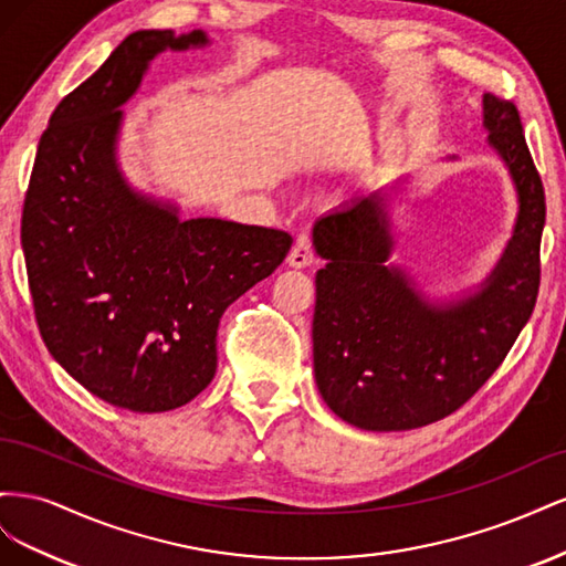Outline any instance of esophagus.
Returning <instances> with one entry per match:
<instances>
[{
  "mask_svg": "<svg viewBox=\"0 0 566 566\" xmlns=\"http://www.w3.org/2000/svg\"><path fill=\"white\" fill-rule=\"evenodd\" d=\"M287 264L293 269H306V266L314 264V248H312L310 235H306V233L297 235L293 250H290V254H287Z\"/></svg>",
  "mask_w": 566,
  "mask_h": 566,
  "instance_id": "1",
  "label": "esophagus"
}]
</instances>
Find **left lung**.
I'll list each match as a JSON object with an SVG mask.
<instances>
[{
    "label": "left lung",
    "mask_w": 566,
    "mask_h": 566,
    "mask_svg": "<svg viewBox=\"0 0 566 566\" xmlns=\"http://www.w3.org/2000/svg\"><path fill=\"white\" fill-rule=\"evenodd\" d=\"M484 129L515 184L517 219L501 260L468 295L432 302L394 264L391 193L323 214L314 250V375L337 418L403 432L451 416L503 364L534 312L545 193L515 104L484 94Z\"/></svg>",
    "instance_id": "1"
}]
</instances>
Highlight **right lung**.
Returning a JSON list of instances; mask_svg holds the SVG:
<instances>
[{"label":"right lung","mask_w":566,"mask_h":566,"mask_svg":"<svg viewBox=\"0 0 566 566\" xmlns=\"http://www.w3.org/2000/svg\"><path fill=\"white\" fill-rule=\"evenodd\" d=\"M202 30H139L67 94L38 146L21 245L46 349L94 397L134 413L191 401L217 373L221 314L285 260V231L181 219L125 179L127 101L163 51L202 49Z\"/></svg>","instance_id":"add662e5"}]
</instances>
